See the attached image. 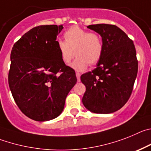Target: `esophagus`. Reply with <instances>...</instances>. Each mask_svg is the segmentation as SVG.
Returning <instances> with one entry per match:
<instances>
[{
  "label": "esophagus",
  "mask_w": 151,
  "mask_h": 151,
  "mask_svg": "<svg viewBox=\"0 0 151 151\" xmlns=\"http://www.w3.org/2000/svg\"><path fill=\"white\" fill-rule=\"evenodd\" d=\"M76 76H77V81H78V82H80V81H81V74H80L79 72H77L76 73Z\"/></svg>",
  "instance_id": "esophagus-1"
}]
</instances>
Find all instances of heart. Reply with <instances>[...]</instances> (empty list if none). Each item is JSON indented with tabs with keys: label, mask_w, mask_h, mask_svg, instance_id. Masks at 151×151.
Here are the masks:
<instances>
[{
	"label": "heart",
	"mask_w": 151,
	"mask_h": 151,
	"mask_svg": "<svg viewBox=\"0 0 151 151\" xmlns=\"http://www.w3.org/2000/svg\"><path fill=\"white\" fill-rule=\"evenodd\" d=\"M64 37L65 40L57 42V47L65 64L68 65L76 55L77 58L72 67L77 70H84L89 65H95L101 60L104 43L99 34L73 26L65 32Z\"/></svg>",
	"instance_id": "1"
}]
</instances>
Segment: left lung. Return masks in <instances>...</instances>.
Returning a JSON list of instances; mask_svg holds the SVG:
<instances>
[{"label":"left lung","mask_w":151,"mask_h":151,"mask_svg":"<svg viewBox=\"0 0 151 151\" xmlns=\"http://www.w3.org/2000/svg\"><path fill=\"white\" fill-rule=\"evenodd\" d=\"M87 28L101 35L104 52L97 67L81 75L86 86L83 104L96 114H111L123 107L132 92L138 73L135 45L114 25L97 24Z\"/></svg>","instance_id":"1"}]
</instances>
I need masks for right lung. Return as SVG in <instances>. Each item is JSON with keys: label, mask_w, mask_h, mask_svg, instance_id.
<instances>
[{"label": "right lung", "mask_w": 151, "mask_h": 151, "mask_svg": "<svg viewBox=\"0 0 151 151\" xmlns=\"http://www.w3.org/2000/svg\"><path fill=\"white\" fill-rule=\"evenodd\" d=\"M62 28V25L35 27L12 49L9 89L20 111L36 121L59 116L77 83L75 70L62 62L57 47Z\"/></svg>", "instance_id": "right-lung-1"}]
</instances>
